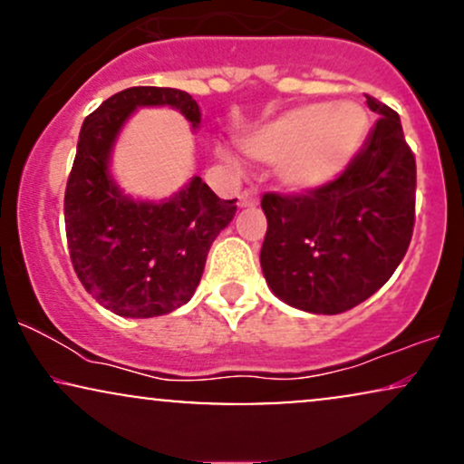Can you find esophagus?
Segmentation results:
<instances>
[{"instance_id": "obj_1", "label": "esophagus", "mask_w": 464, "mask_h": 464, "mask_svg": "<svg viewBox=\"0 0 464 464\" xmlns=\"http://www.w3.org/2000/svg\"><path fill=\"white\" fill-rule=\"evenodd\" d=\"M242 209H246V207H255L257 205V191L255 189H244L242 194H239V202H237Z\"/></svg>"}]
</instances>
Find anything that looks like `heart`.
<instances>
[{
    "mask_svg": "<svg viewBox=\"0 0 464 464\" xmlns=\"http://www.w3.org/2000/svg\"><path fill=\"white\" fill-rule=\"evenodd\" d=\"M369 113L360 102H312L284 111L239 140L248 159L276 163L285 191H314L344 172L369 135Z\"/></svg>",
    "mask_w": 464,
    "mask_h": 464,
    "instance_id": "obj_1",
    "label": "heart"
}]
</instances>
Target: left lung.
Wrapping results in <instances>:
<instances>
[{
	"label": "left lung",
	"mask_w": 464,
	"mask_h": 464,
	"mask_svg": "<svg viewBox=\"0 0 464 464\" xmlns=\"http://www.w3.org/2000/svg\"><path fill=\"white\" fill-rule=\"evenodd\" d=\"M375 129L338 179L303 196L264 194L262 273L276 299L343 314L391 279L414 227L417 163L399 115L366 95Z\"/></svg>",
	"instance_id": "left-lung-1"
}]
</instances>
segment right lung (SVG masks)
Masks as SVG:
<instances>
[{
  "instance_id": "right-lung-1",
  "label": "right lung",
  "mask_w": 464,
  "mask_h": 464,
  "mask_svg": "<svg viewBox=\"0 0 464 464\" xmlns=\"http://www.w3.org/2000/svg\"><path fill=\"white\" fill-rule=\"evenodd\" d=\"M143 106H169L200 129L189 93L169 87H130L104 100L80 129L65 189L69 255L80 284L106 310L124 318L174 312L194 296L207 253L237 209L200 177L177 194L141 200L124 194L111 172L117 137Z\"/></svg>"
}]
</instances>
